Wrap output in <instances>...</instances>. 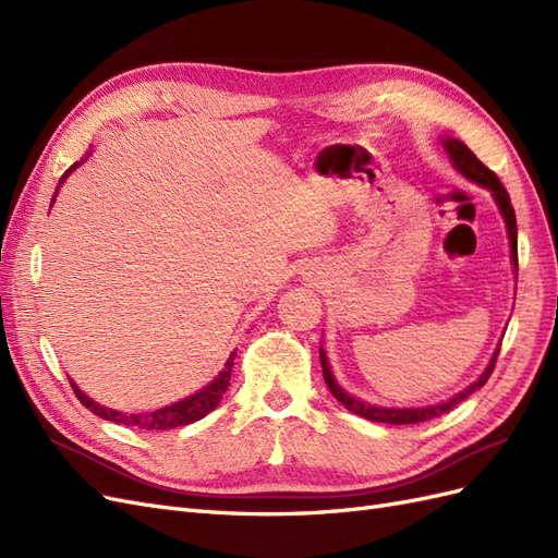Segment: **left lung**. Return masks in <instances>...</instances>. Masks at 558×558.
<instances>
[{
    "label": "left lung",
    "instance_id": "8db88e82",
    "mask_svg": "<svg viewBox=\"0 0 558 558\" xmlns=\"http://www.w3.org/2000/svg\"><path fill=\"white\" fill-rule=\"evenodd\" d=\"M442 144H445L447 154H449V158H451L456 170H459L465 179H470V181H475L477 185H482V189L492 191V195H494V199H496V205H498V209H500V214H502V218H505V226H508L510 253H512V263H514V267H517V265H519V260H517V216H514V207H512L508 191H505V185L500 183V179H498L492 170H488V167H486L475 154H472V150H470L463 142L447 137V140H442ZM498 351H500V347L496 349L494 359H492V363L486 365L482 377H480L475 384H470V386L465 388V391L456 393V396L449 398L447 402L428 404V408H402V410H400V408H377V404H367V402H363V400H359V398L349 396V393L344 391V388L335 381V377H332V373H330L326 351L320 349L318 353H320V367H324V379H326V384H328V388H330V393L335 396L337 402H342L349 412L359 414V416H363V418H367V421H377V424H396V426H402V424H424V421H430V418H435V416H442V414H447L449 410H453L456 404H459L461 400H465L470 393H475L477 388H482V386L486 384V379L492 377L494 367H496Z\"/></svg>",
    "mask_w": 558,
    "mask_h": 558
}]
</instances>
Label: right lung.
I'll use <instances>...</instances> for the list:
<instances>
[{
  "instance_id": "1",
  "label": "right lung",
  "mask_w": 558,
  "mask_h": 558,
  "mask_svg": "<svg viewBox=\"0 0 558 558\" xmlns=\"http://www.w3.org/2000/svg\"><path fill=\"white\" fill-rule=\"evenodd\" d=\"M81 162H74L70 170L62 174L58 189H56V195L60 191V185L64 183V179L70 177ZM53 202H56V197H53ZM53 202H50V207H53ZM232 361H234V351L230 353L226 367L221 369V373H218V377L209 386H205V388H202V391H197V393H193L189 398H183V400H179L174 404H167V408H160L156 412L125 414V412H118V410H109V408H105V404H97L95 400H90L72 379H70V384H72L74 393L81 400L83 408H88L93 414L102 416L107 421H113V424L128 426V428H140V430L158 433V430H170V428H177V426H189V424H193V421H199L202 416H207L211 410H216L218 402H221V398H223V393L228 391L230 373H232V365H234Z\"/></svg>"
}]
</instances>
